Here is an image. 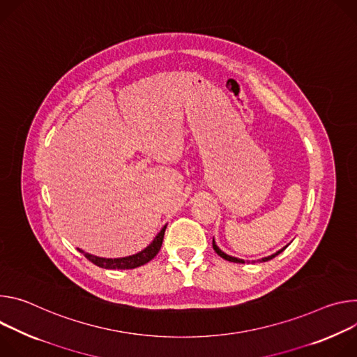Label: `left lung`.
<instances>
[{"label": "left lung", "mask_w": 357, "mask_h": 357, "mask_svg": "<svg viewBox=\"0 0 357 357\" xmlns=\"http://www.w3.org/2000/svg\"><path fill=\"white\" fill-rule=\"evenodd\" d=\"M289 245V244H288ZM287 245V247H288ZM287 247H284V248H281L280 251H276L275 254H272V255H268V257H264V258H261V259H258L259 262H266V261H269V259H272V258H275L276 255H280ZM213 248H214V251L221 257V258H224V259H227V261H229V262H236V264H245V261L244 259H240V258H235V257H231V255H228V254H225L224 251H221L218 247H217V244H215V241H214V238H213ZM250 262V261H248ZM252 262H255V261H252Z\"/></svg>", "instance_id": "obj_1"}]
</instances>
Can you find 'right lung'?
<instances>
[{
  "label": "right lung",
  "mask_w": 357,
  "mask_h": 357,
  "mask_svg": "<svg viewBox=\"0 0 357 357\" xmlns=\"http://www.w3.org/2000/svg\"><path fill=\"white\" fill-rule=\"evenodd\" d=\"M166 227L165 225L160 232H158L154 240L144 248L140 252L137 254H133V255H129V257H122V258H102V257H96V255H92V254H88L85 252L84 250L77 248V251L84 254L91 262H93L95 265L100 266V268H105V269H133V268H137V266H142L144 264H147L149 261H151L157 252L160 251L162 248V244H163V238H165V231H166Z\"/></svg>",
  "instance_id": "add662e5"
}]
</instances>
